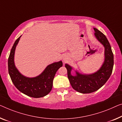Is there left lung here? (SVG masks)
Segmentation results:
<instances>
[{
	"label": "left lung",
	"mask_w": 122,
	"mask_h": 122,
	"mask_svg": "<svg viewBox=\"0 0 122 122\" xmlns=\"http://www.w3.org/2000/svg\"><path fill=\"white\" fill-rule=\"evenodd\" d=\"M94 30L95 37L105 46V59L101 68L92 74L85 75L76 72L77 76H72L71 74L72 67L67 64L65 65L67 70V76L72 88L83 94L91 93L99 90L108 81L113 70V54L110 44L102 33L95 28H94Z\"/></svg>",
	"instance_id": "obj_1"
}]
</instances>
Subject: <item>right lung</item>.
<instances>
[{
  "mask_svg": "<svg viewBox=\"0 0 122 122\" xmlns=\"http://www.w3.org/2000/svg\"><path fill=\"white\" fill-rule=\"evenodd\" d=\"M21 36L16 40L8 59V71L15 86L22 93L30 97H41L46 96L52 89V82L57 71L62 66V61L52 63L46 67L41 75L35 78H27L22 75L14 64V54Z\"/></svg>",
  "mask_w": 122,
  "mask_h": 122,
  "instance_id": "obj_1",
  "label": "right lung"
}]
</instances>
